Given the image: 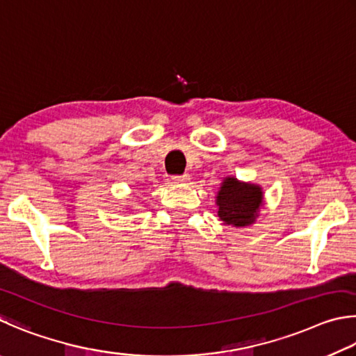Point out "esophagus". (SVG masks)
I'll list each match as a JSON object with an SVG mask.
<instances>
[{"label":"esophagus","instance_id":"34e87169","mask_svg":"<svg viewBox=\"0 0 356 356\" xmlns=\"http://www.w3.org/2000/svg\"><path fill=\"white\" fill-rule=\"evenodd\" d=\"M172 181H173L175 184H188V183L191 181V177H189L188 173L178 175V177H173V178H172Z\"/></svg>","mask_w":356,"mask_h":356}]
</instances>
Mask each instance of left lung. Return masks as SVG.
Instances as JSON below:
<instances>
[{
  "instance_id": "left-lung-1",
  "label": "left lung",
  "mask_w": 356,
  "mask_h": 356,
  "mask_svg": "<svg viewBox=\"0 0 356 356\" xmlns=\"http://www.w3.org/2000/svg\"><path fill=\"white\" fill-rule=\"evenodd\" d=\"M217 216L223 225L247 228L257 222L264 204V192L259 184L239 181L236 177L223 178L216 195Z\"/></svg>"
}]
</instances>
